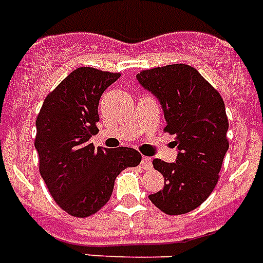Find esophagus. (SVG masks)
I'll use <instances>...</instances> for the list:
<instances>
[{
	"label": "esophagus",
	"instance_id": "esophagus-1",
	"mask_svg": "<svg viewBox=\"0 0 263 263\" xmlns=\"http://www.w3.org/2000/svg\"><path fill=\"white\" fill-rule=\"evenodd\" d=\"M140 165H142V168H145V170H150V168L153 167V164H152V158L143 157L142 158V161H140Z\"/></svg>",
	"mask_w": 263,
	"mask_h": 263
}]
</instances>
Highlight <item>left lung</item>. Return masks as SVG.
Instances as JSON below:
<instances>
[{"mask_svg": "<svg viewBox=\"0 0 263 263\" xmlns=\"http://www.w3.org/2000/svg\"><path fill=\"white\" fill-rule=\"evenodd\" d=\"M138 81L160 100L167 121L164 131L175 135L179 150L175 163L153 160L164 187L150 194V201L168 215L193 211L218 183L229 149L223 99L197 70L182 63L142 70Z\"/></svg>", "mask_w": 263, "mask_h": 263, "instance_id": "left-lung-1", "label": "left lung"}]
</instances>
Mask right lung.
Here are the masks:
<instances>
[{"instance_id": "1", "label": "right lung", "mask_w": 263, "mask_h": 263, "mask_svg": "<svg viewBox=\"0 0 263 263\" xmlns=\"http://www.w3.org/2000/svg\"><path fill=\"white\" fill-rule=\"evenodd\" d=\"M118 73L80 67L48 93L35 121L34 146L40 174L63 211L77 218L93 215L109 201L114 180L142 160L132 147L102 149L89 143L98 132L102 93Z\"/></svg>"}]
</instances>
